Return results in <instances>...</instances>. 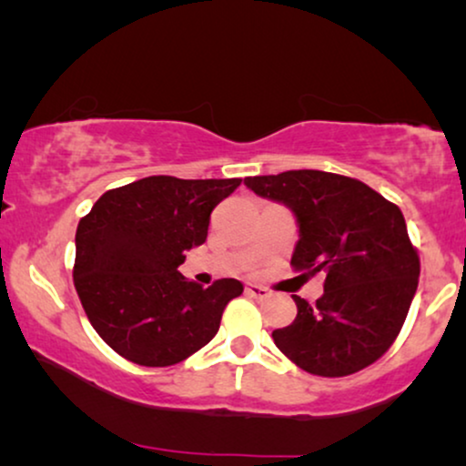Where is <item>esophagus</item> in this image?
<instances>
[{"instance_id":"obj_1","label":"esophagus","mask_w":466,"mask_h":466,"mask_svg":"<svg viewBox=\"0 0 466 466\" xmlns=\"http://www.w3.org/2000/svg\"><path fill=\"white\" fill-rule=\"evenodd\" d=\"M246 292L250 297H254V299H267V297L271 295L269 289H265V286H260V284H248L246 286Z\"/></svg>"}]
</instances>
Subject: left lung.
<instances>
[{
    "label": "left lung",
    "instance_id": "1",
    "mask_svg": "<svg viewBox=\"0 0 466 466\" xmlns=\"http://www.w3.org/2000/svg\"><path fill=\"white\" fill-rule=\"evenodd\" d=\"M265 199L284 203L299 225L290 265L322 273L314 305L295 295L297 318L273 330L279 352L322 378L373 365L403 327L420 278L400 209L365 182L318 169L246 177Z\"/></svg>",
    "mask_w": 466,
    "mask_h": 466
}]
</instances>
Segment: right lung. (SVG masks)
<instances>
[{
  "label": "right lung",
  "instance_id": "add662e5",
  "mask_svg": "<svg viewBox=\"0 0 466 466\" xmlns=\"http://www.w3.org/2000/svg\"><path fill=\"white\" fill-rule=\"evenodd\" d=\"M241 184L150 176L107 190L76 231L74 286L88 322L123 359L169 367L218 333L239 279L212 286L177 271L208 238L209 214Z\"/></svg>",
  "mask_w": 466,
  "mask_h": 466
}]
</instances>
